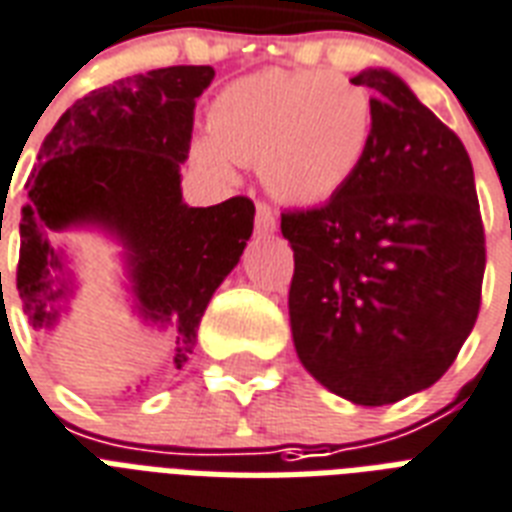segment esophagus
<instances>
[{"label":"esophagus","instance_id":"1","mask_svg":"<svg viewBox=\"0 0 512 512\" xmlns=\"http://www.w3.org/2000/svg\"><path fill=\"white\" fill-rule=\"evenodd\" d=\"M275 224V211L269 208L267 202H259V205H256V232H259V235H272V232H275Z\"/></svg>","mask_w":512,"mask_h":512}]
</instances>
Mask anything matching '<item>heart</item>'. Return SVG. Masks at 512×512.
<instances>
[{
  "mask_svg": "<svg viewBox=\"0 0 512 512\" xmlns=\"http://www.w3.org/2000/svg\"><path fill=\"white\" fill-rule=\"evenodd\" d=\"M194 157L219 178L256 165L277 200L320 205L358 173L371 141L366 90L328 71H261L224 87Z\"/></svg>",
  "mask_w": 512,
  "mask_h": 512,
  "instance_id": "heart-1",
  "label": "heart"
}]
</instances>
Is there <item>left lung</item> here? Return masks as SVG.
Returning <instances> with one entry per match:
<instances>
[{"instance_id": "8db88e82", "label": "left lung", "mask_w": 512, "mask_h": 512, "mask_svg": "<svg viewBox=\"0 0 512 512\" xmlns=\"http://www.w3.org/2000/svg\"><path fill=\"white\" fill-rule=\"evenodd\" d=\"M358 173L326 205L285 211L288 291L301 366L358 406H387L441 379L481 310V208L467 149L387 69Z\"/></svg>"}]
</instances>
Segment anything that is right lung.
Here are the masks:
<instances>
[{
  "label": "right lung",
  "mask_w": 512,
  "mask_h": 512,
  "mask_svg": "<svg viewBox=\"0 0 512 512\" xmlns=\"http://www.w3.org/2000/svg\"><path fill=\"white\" fill-rule=\"evenodd\" d=\"M213 77L211 66H168L117 79L79 98L47 133L21 211L18 293L34 331H53L77 288L50 237L93 227L122 245L138 318L170 331V366L189 360L256 213L248 197L211 208H189L181 197L194 101Z\"/></svg>",
  "instance_id": "right-lung-1"
}]
</instances>
